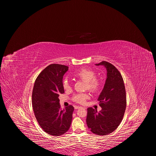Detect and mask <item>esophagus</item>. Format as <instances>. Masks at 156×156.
<instances>
[{
    "label": "esophagus",
    "instance_id": "obj_1",
    "mask_svg": "<svg viewBox=\"0 0 156 156\" xmlns=\"http://www.w3.org/2000/svg\"><path fill=\"white\" fill-rule=\"evenodd\" d=\"M81 108V107H80V106H75V109H78V108Z\"/></svg>",
    "mask_w": 156,
    "mask_h": 156
}]
</instances>
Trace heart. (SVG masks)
<instances>
[{
  "mask_svg": "<svg viewBox=\"0 0 156 156\" xmlns=\"http://www.w3.org/2000/svg\"><path fill=\"white\" fill-rule=\"evenodd\" d=\"M74 76L84 81H85V88L92 93L98 92L101 87L102 81L101 79L96 77V73L89 69H81L75 72ZM63 87L65 90H70L71 85L67 79H65L63 81ZM89 98V96L86 93H80L74 95L73 101L79 103L84 104Z\"/></svg>",
  "mask_w": 156,
  "mask_h": 156,
  "instance_id": "obj_1",
  "label": "heart"
}]
</instances>
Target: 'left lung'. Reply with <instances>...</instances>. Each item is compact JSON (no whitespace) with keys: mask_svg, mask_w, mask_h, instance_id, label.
Segmentation results:
<instances>
[{"mask_svg":"<svg viewBox=\"0 0 156 156\" xmlns=\"http://www.w3.org/2000/svg\"><path fill=\"white\" fill-rule=\"evenodd\" d=\"M96 65H103L107 70V78L98 100L102 109L99 112L87 108L86 123L97 135H107L114 131L120 124L126 106V91L121 73L114 65L102 61Z\"/></svg>","mask_w":156,"mask_h":156,"instance_id":"obj_1","label":"left lung"}]
</instances>
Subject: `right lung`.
Segmentation results:
<instances>
[{"instance_id":"right-lung-1","label":"right lung","mask_w":156,"mask_h":156,"mask_svg":"<svg viewBox=\"0 0 156 156\" xmlns=\"http://www.w3.org/2000/svg\"><path fill=\"white\" fill-rule=\"evenodd\" d=\"M69 66L51 64L37 76L32 93V105L36 119L41 128L52 136H61L71 125L74 107L61 109L59 94L64 93L63 76Z\"/></svg>"}]
</instances>
